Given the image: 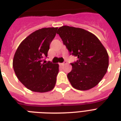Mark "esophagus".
<instances>
[{
	"label": "esophagus",
	"mask_w": 121,
	"mask_h": 121,
	"mask_svg": "<svg viewBox=\"0 0 121 121\" xmlns=\"http://www.w3.org/2000/svg\"><path fill=\"white\" fill-rule=\"evenodd\" d=\"M67 61H65V62H63V63H60V66H64V65H65L67 64Z\"/></svg>",
	"instance_id": "1"
}]
</instances>
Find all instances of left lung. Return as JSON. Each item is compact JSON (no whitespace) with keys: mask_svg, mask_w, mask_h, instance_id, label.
Returning <instances> with one entry per match:
<instances>
[{"mask_svg":"<svg viewBox=\"0 0 121 121\" xmlns=\"http://www.w3.org/2000/svg\"><path fill=\"white\" fill-rule=\"evenodd\" d=\"M70 54L77 57L71 63L67 77L73 87L86 91L93 88L103 79L108 67V54L94 34L87 30L63 26L57 31Z\"/></svg>","mask_w":121,"mask_h":121,"instance_id":"obj_1","label":"left lung"}]
</instances>
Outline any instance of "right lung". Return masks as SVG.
Returning <instances> with one entry per match:
<instances>
[{
	"label": "right lung",
	"mask_w": 121,
	"mask_h": 121,
	"mask_svg": "<svg viewBox=\"0 0 121 121\" xmlns=\"http://www.w3.org/2000/svg\"><path fill=\"white\" fill-rule=\"evenodd\" d=\"M58 28H43L24 39L14 56L13 66L19 81L27 89L45 93L55 86L59 65L50 61L45 63L49 46Z\"/></svg>",
	"instance_id": "1"
}]
</instances>
